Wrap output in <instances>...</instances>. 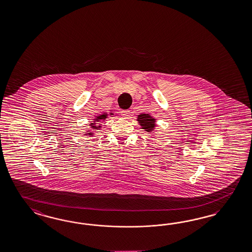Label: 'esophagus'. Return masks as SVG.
I'll list each match as a JSON object with an SVG mask.
<instances>
[{
  "label": "esophagus",
  "mask_w": 252,
  "mask_h": 252,
  "mask_svg": "<svg viewBox=\"0 0 252 252\" xmlns=\"http://www.w3.org/2000/svg\"><path fill=\"white\" fill-rule=\"evenodd\" d=\"M121 114H122V116L124 117V118H127V117L129 115V110H122V111H121Z\"/></svg>",
  "instance_id": "1"
}]
</instances>
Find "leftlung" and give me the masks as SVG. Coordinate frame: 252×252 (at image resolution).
Returning a JSON list of instances; mask_svg holds the SVG:
<instances>
[{"mask_svg":"<svg viewBox=\"0 0 252 252\" xmlns=\"http://www.w3.org/2000/svg\"><path fill=\"white\" fill-rule=\"evenodd\" d=\"M138 122L141 123V125L143 126V129L147 131H150L154 129L155 120L152 119L148 114H142V115L138 116Z\"/></svg>","mask_w":252,"mask_h":252,"instance_id":"8db88e82","label":"left lung"}]
</instances>
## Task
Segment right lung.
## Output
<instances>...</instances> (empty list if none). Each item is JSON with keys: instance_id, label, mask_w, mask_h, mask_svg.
Instances as JSON below:
<instances>
[{"instance_id": "1", "label": "right lung", "mask_w": 252, "mask_h": 252, "mask_svg": "<svg viewBox=\"0 0 252 252\" xmlns=\"http://www.w3.org/2000/svg\"><path fill=\"white\" fill-rule=\"evenodd\" d=\"M106 114H103V115L99 116V117H97V119H96V121H98V120H102V119H106ZM94 124V123H92ZM93 128H98V127H100V126H92ZM89 135H91V133L89 134Z\"/></svg>"}]
</instances>
